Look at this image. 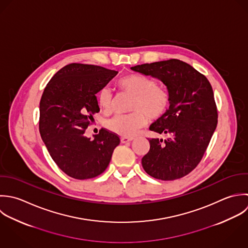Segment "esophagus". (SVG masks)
Returning a JSON list of instances; mask_svg holds the SVG:
<instances>
[{
  "mask_svg": "<svg viewBox=\"0 0 248 248\" xmlns=\"http://www.w3.org/2000/svg\"><path fill=\"white\" fill-rule=\"evenodd\" d=\"M120 140H121V142H122V143H126V142L132 141V140H133V139H132V138H125V137H122Z\"/></svg>",
  "mask_w": 248,
  "mask_h": 248,
  "instance_id": "esophagus-1",
  "label": "esophagus"
}]
</instances>
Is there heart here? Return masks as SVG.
<instances>
[{"mask_svg": "<svg viewBox=\"0 0 248 248\" xmlns=\"http://www.w3.org/2000/svg\"><path fill=\"white\" fill-rule=\"evenodd\" d=\"M118 87L135 96L128 114L117 115L106 122V127L112 133L132 138L145 126L146 116L150 120H159L167 113L172 95L168 88L160 86L158 82L143 74H130L118 82ZM98 104L107 114L114 110V97L108 87L102 88L97 96Z\"/></svg>", "mask_w": 248, "mask_h": 248, "instance_id": "obj_1", "label": "heart"}]
</instances>
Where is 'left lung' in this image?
Segmentation results:
<instances>
[{"label":"left lung","instance_id":"8db88e82","mask_svg":"<svg viewBox=\"0 0 248 248\" xmlns=\"http://www.w3.org/2000/svg\"><path fill=\"white\" fill-rule=\"evenodd\" d=\"M160 79L171 92V106L150 130L166 140L148 139L150 149L141 159L150 176L173 181L190 173L201 162L217 124V108L208 79L191 65L171 59L132 67Z\"/></svg>","mask_w":248,"mask_h":248}]
</instances>
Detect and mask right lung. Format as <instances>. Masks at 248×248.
<instances>
[{
	"instance_id": "1",
	"label": "right lung",
	"mask_w": 248,
	"mask_h": 248,
	"mask_svg": "<svg viewBox=\"0 0 248 248\" xmlns=\"http://www.w3.org/2000/svg\"><path fill=\"white\" fill-rule=\"evenodd\" d=\"M118 72L98 65L70 63L47 83L39 105V132L54 162L66 175L85 180L103 173L120 143L102 128L90 140L85 130L100 110L96 94Z\"/></svg>"
}]
</instances>
